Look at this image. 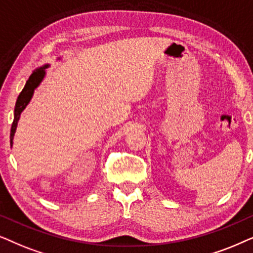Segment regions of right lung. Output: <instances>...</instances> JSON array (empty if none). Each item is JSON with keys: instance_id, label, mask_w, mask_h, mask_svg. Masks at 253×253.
<instances>
[{"instance_id": "add662e5", "label": "right lung", "mask_w": 253, "mask_h": 253, "mask_svg": "<svg viewBox=\"0 0 253 253\" xmlns=\"http://www.w3.org/2000/svg\"><path fill=\"white\" fill-rule=\"evenodd\" d=\"M60 60V58H58ZM49 65H43L39 68L35 69L30 75L29 80L26 81L24 89L22 90V92L19 93L18 98H17L16 105H15V113H13V123L11 126V130H10V144H13V136H15L17 125H18V120L21 118V114L23 111L25 110V107L29 105L30 100L32 99L35 90L40 85V83L42 82V80L46 76V69L48 68Z\"/></svg>"}]
</instances>
